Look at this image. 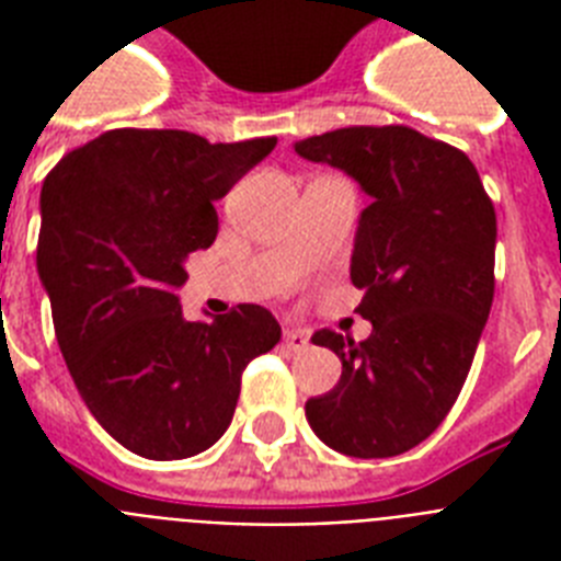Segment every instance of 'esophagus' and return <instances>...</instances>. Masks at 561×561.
I'll use <instances>...</instances> for the list:
<instances>
[{"mask_svg":"<svg viewBox=\"0 0 561 561\" xmlns=\"http://www.w3.org/2000/svg\"><path fill=\"white\" fill-rule=\"evenodd\" d=\"M285 346L290 352H306L311 346V337L302 329H285Z\"/></svg>","mask_w":561,"mask_h":561,"instance_id":"1","label":"esophagus"}]
</instances>
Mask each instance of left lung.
<instances>
[{
	"instance_id": "1",
	"label": "left lung",
	"mask_w": 561,
	"mask_h": 561,
	"mask_svg": "<svg viewBox=\"0 0 561 561\" xmlns=\"http://www.w3.org/2000/svg\"><path fill=\"white\" fill-rule=\"evenodd\" d=\"M294 151L346 171L373 197L352 250L373 334L311 337L343 373L306 401V419L334 451L396 457L434 434L466 383L495 297V206L466 153L413 127H341Z\"/></svg>"
}]
</instances>
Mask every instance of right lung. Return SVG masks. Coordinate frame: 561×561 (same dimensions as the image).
Instances as JSON below:
<instances>
[{
  "label": "right lung",
  "mask_w": 561,
  "mask_h": 561,
  "mask_svg": "<svg viewBox=\"0 0 561 561\" xmlns=\"http://www.w3.org/2000/svg\"><path fill=\"white\" fill-rule=\"evenodd\" d=\"M276 136L206 142L118 127L57 162L39 194V282L83 404L127 451L183 460L224 436L241 373L282 337L262 306L188 323L186 259L218 236L220 201Z\"/></svg>",
  "instance_id": "add662e5"
}]
</instances>
